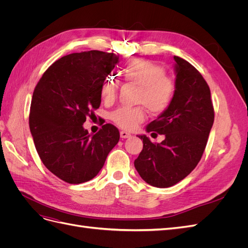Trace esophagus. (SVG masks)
<instances>
[{
	"label": "esophagus",
	"mask_w": 248,
	"mask_h": 248,
	"mask_svg": "<svg viewBox=\"0 0 248 248\" xmlns=\"http://www.w3.org/2000/svg\"><path fill=\"white\" fill-rule=\"evenodd\" d=\"M120 137H121L122 139H127V138H130V137H131V134H130V133H128L127 131L122 130L121 132H120Z\"/></svg>",
	"instance_id": "obj_1"
}]
</instances>
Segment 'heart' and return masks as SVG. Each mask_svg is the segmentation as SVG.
I'll return each mask as SVG.
<instances>
[{
  "label": "heart",
  "instance_id": "heart-1",
  "mask_svg": "<svg viewBox=\"0 0 248 248\" xmlns=\"http://www.w3.org/2000/svg\"><path fill=\"white\" fill-rule=\"evenodd\" d=\"M125 81L139 87L137 103H140L153 114L167 110L174 99L176 84L166 76L161 66L145 59H136L127 63L122 69ZM119 85L114 78H107L100 88V95L107 102H111L118 95ZM110 119L121 128L132 130L145 120L141 107L119 108L110 114Z\"/></svg>",
  "mask_w": 248,
  "mask_h": 248
}]
</instances>
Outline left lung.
I'll return each instance as SVG.
<instances>
[{"instance_id":"obj_1","label":"left lung","mask_w":248,"mask_h":248,"mask_svg":"<svg viewBox=\"0 0 248 248\" xmlns=\"http://www.w3.org/2000/svg\"><path fill=\"white\" fill-rule=\"evenodd\" d=\"M176 91L167 110L146 127L147 132L163 134L161 142L146 136L134 167L148 184L166 188L177 184L198 166L214 122L209 86L194 67L174 57Z\"/></svg>"}]
</instances>
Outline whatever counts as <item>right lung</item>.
<instances>
[{
    "instance_id": "obj_1",
    "label": "right lung",
    "mask_w": 248,
    "mask_h": 248,
    "mask_svg": "<svg viewBox=\"0 0 248 248\" xmlns=\"http://www.w3.org/2000/svg\"><path fill=\"white\" fill-rule=\"evenodd\" d=\"M119 62L112 52L90 50L59 59L37 84L29 125L41 161L69 184L93 179L119 141L116 126L104 124L95 134L84 128L100 107V88Z\"/></svg>"
}]
</instances>
